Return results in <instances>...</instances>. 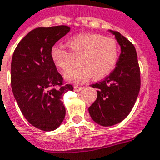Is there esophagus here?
I'll list each match as a JSON object with an SVG mask.
<instances>
[{
  "instance_id": "34e87169",
  "label": "esophagus",
  "mask_w": 160,
  "mask_h": 160,
  "mask_svg": "<svg viewBox=\"0 0 160 160\" xmlns=\"http://www.w3.org/2000/svg\"><path fill=\"white\" fill-rule=\"evenodd\" d=\"M82 89H83L82 87H78V86L74 87V91L75 92H80L81 90H82Z\"/></svg>"
}]
</instances>
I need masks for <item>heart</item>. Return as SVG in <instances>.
I'll return each mask as SVG.
<instances>
[{
  "mask_svg": "<svg viewBox=\"0 0 160 160\" xmlns=\"http://www.w3.org/2000/svg\"><path fill=\"white\" fill-rule=\"evenodd\" d=\"M71 52L56 44L51 48L53 63L61 71H69L75 58H79L80 66L65 75L68 82L81 83L92 75L95 79L104 78L114 68L118 59L119 48L116 39L96 33L74 36L68 40Z\"/></svg>",
  "mask_w": 160,
  "mask_h": 160,
  "instance_id": "obj_1",
  "label": "heart"
}]
</instances>
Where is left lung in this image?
Masks as SVG:
<instances>
[{
    "label": "left lung",
    "mask_w": 160,
    "mask_h": 160,
    "mask_svg": "<svg viewBox=\"0 0 160 160\" xmlns=\"http://www.w3.org/2000/svg\"><path fill=\"white\" fill-rule=\"evenodd\" d=\"M120 45L121 53L114 70L102 81L92 84L98 97L88 108L94 122L112 126L124 119L134 106L140 90V69L134 46L115 31H110Z\"/></svg>",
    "instance_id": "1"
}]
</instances>
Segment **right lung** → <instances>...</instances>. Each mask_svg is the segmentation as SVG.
Masks as SVG:
<instances>
[{
    "label": "right lung",
    "mask_w": 160,
    "mask_h": 160,
    "mask_svg": "<svg viewBox=\"0 0 160 160\" xmlns=\"http://www.w3.org/2000/svg\"><path fill=\"white\" fill-rule=\"evenodd\" d=\"M68 26L38 27L18 43L12 56L11 83L26 119L43 131H52L62 122L66 109L62 98L73 87L63 83L51 58L58 40L69 32Z\"/></svg>",
    "instance_id": "1"
}]
</instances>
